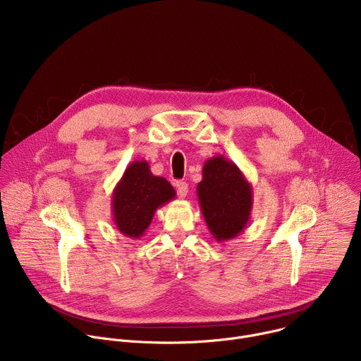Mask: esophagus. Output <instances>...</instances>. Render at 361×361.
<instances>
[{"label": "esophagus", "instance_id": "1", "mask_svg": "<svg viewBox=\"0 0 361 361\" xmlns=\"http://www.w3.org/2000/svg\"><path fill=\"white\" fill-rule=\"evenodd\" d=\"M176 187H177V194H178V197L184 198V197L187 195V192H188V184H187L185 181H177V183H176Z\"/></svg>", "mask_w": 361, "mask_h": 361}]
</instances>
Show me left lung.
<instances>
[{"label":"left lung","mask_w":361,"mask_h":361,"mask_svg":"<svg viewBox=\"0 0 361 361\" xmlns=\"http://www.w3.org/2000/svg\"><path fill=\"white\" fill-rule=\"evenodd\" d=\"M197 195L202 217L219 243L244 231L252 210V187L233 161L224 156L205 161Z\"/></svg>","instance_id":"8db88e82"}]
</instances>
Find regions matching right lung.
<instances>
[{
  "label": "right lung",
  "mask_w": 361,
  "mask_h": 361,
  "mask_svg": "<svg viewBox=\"0 0 361 361\" xmlns=\"http://www.w3.org/2000/svg\"><path fill=\"white\" fill-rule=\"evenodd\" d=\"M174 198L176 190L164 177L154 176L145 160H135L126 169L113 191L114 224L121 234L140 238L157 209Z\"/></svg>",
  "instance_id": "add662e5"
}]
</instances>
